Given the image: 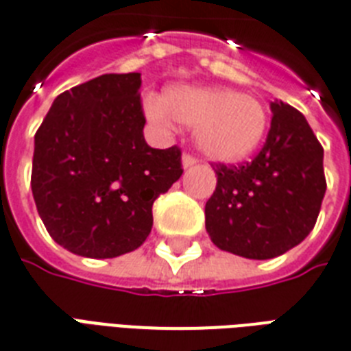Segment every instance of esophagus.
Listing matches in <instances>:
<instances>
[{"label": "esophagus", "mask_w": 351, "mask_h": 351, "mask_svg": "<svg viewBox=\"0 0 351 351\" xmlns=\"http://www.w3.org/2000/svg\"><path fill=\"white\" fill-rule=\"evenodd\" d=\"M182 164H184V167H191V165L197 164V156H193L191 153H184V156H182Z\"/></svg>", "instance_id": "obj_1"}]
</instances>
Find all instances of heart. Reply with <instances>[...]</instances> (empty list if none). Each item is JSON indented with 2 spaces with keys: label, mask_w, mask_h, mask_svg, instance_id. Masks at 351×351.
<instances>
[{
  "label": "heart",
  "mask_w": 351,
  "mask_h": 351,
  "mask_svg": "<svg viewBox=\"0 0 351 351\" xmlns=\"http://www.w3.org/2000/svg\"><path fill=\"white\" fill-rule=\"evenodd\" d=\"M145 111L158 123L173 118L184 125H195L198 149L219 162H239L255 153L269 123L266 109L256 98L222 87H173L165 90L162 101L149 98Z\"/></svg>",
  "instance_id": "1"
}]
</instances>
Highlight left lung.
Masks as SVG:
<instances>
[{
	"instance_id": "8db88e82",
	"label": "left lung",
	"mask_w": 351,
	"mask_h": 351,
	"mask_svg": "<svg viewBox=\"0 0 351 351\" xmlns=\"http://www.w3.org/2000/svg\"><path fill=\"white\" fill-rule=\"evenodd\" d=\"M266 142L251 162L211 164L217 187L206 202V230L217 247L266 261L310 234L326 193L324 149L304 114L271 101Z\"/></svg>"
}]
</instances>
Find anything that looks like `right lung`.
Returning <instances> with one entry per match:
<instances>
[{
  "mask_svg": "<svg viewBox=\"0 0 351 351\" xmlns=\"http://www.w3.org/2000/svg\"><path fill=\"white\" fill-rule=\"evenodd\" d=\"M140 73L104 74L58 96L34 136L30 187L52 239L90 258L136 250L153 204L182 176V151L143 138Z\"/></svg>",
  "mask_w": 351,
  "mask_h": 351,
  "instance_id": "add662e5",
  "label": "right lung"
}]
</instances>
